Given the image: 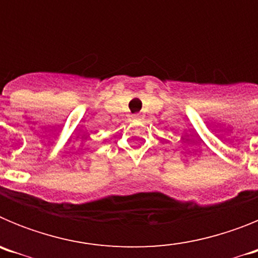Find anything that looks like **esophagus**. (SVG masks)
I'll use <instances>...</instances> for the list:
<instances>
[{
	"label": "esophagus",
	"mask_w": 258,
	"mask_h": 258,
	"mask_svg": "<svg viewBox=\"0 0 258 258\" xmlns=\"http://www.w3.org/2000/svg\"><path fill=\"white\" fill-rule=\"evenodd\" d=\"M132 117H133V120H141V118H142V115H141V113H134Z\"/></svg>",
	"instance_id": "1"
}]
</instances>
